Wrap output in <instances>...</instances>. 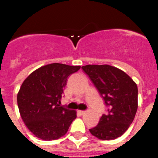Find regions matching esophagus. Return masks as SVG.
I'll use <instances>...</instances> for the list:
<instances>
[{
	"mask_svg": "<svg viewBox=\"0 0 158 158\" xmlns=\"http://www.w3.org/2000/svg\"><path fill=\"white\" fill-rule=\"evenodd\" d=\"M78 112V114H79V115H82V114H85V113H86V111H85V110H79L77 111Z\"/></svg>",
	"mask_w": 158,
	"mask_h": 158,
	"instance_id": "34e87169",
	"label": "esophagus"
}]
</instances>
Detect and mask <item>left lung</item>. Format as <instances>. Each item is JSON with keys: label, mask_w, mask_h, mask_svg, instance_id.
<instances>
[{"label": "left lung", "mask_w": 158, "mask_h": 158, "mask_svg": "<svg viewBox=\"0 0 158 158\" xmlns=\"http://www.w3.org/2000/svg\"><path fill=\"white\" fill-rule=\"evenodd\" d=\"M82 70L89 76L107 107L97 126L89 129L103 140L114 139L132 124L138 107V88L126 72L108 64H88Z\"/></svg>", "instance_id": "obj_1"}]
</instances>
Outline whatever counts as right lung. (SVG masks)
I'll use <instances>...</instances> for the list:
<instances>
[{
    "instance_id": "right-lung-1",
    "label": "right lung",
    "mask_w": 158,
    "mask_h": 158,
    "mask_svg": "<svg viewBox=\"0 0 158 158\" xmlns=\"http://www.w3.org/2000/svg\"><path fill=\"white\" fill-rule=\"evenodd\" d=\"M80 66L53 63L32 72L22 84L17 102L26 127L43 140H54L65 135L76 110L60 106L63 89L70 75Z\"/></svg>"
}]
</instances>
